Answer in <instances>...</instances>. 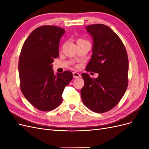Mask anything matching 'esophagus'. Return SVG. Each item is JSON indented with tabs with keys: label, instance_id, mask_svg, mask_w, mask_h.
I'll return each mask as SVG.
<instances>
[{
	"label": "esophagus",
	"instance_id": "obj_1",
	"mask_svg": "<svg viewBox=\"0 0 149 149\" xmlns=\"http://www.w3.org/2000/svg\"><path fill=\"white\" fill-rule=\"evenodd\" d=\"M73 77L74 78H79L81 77V74H79L78 73H77V72H73Z\"/></svg>",
	"mask_w": 149,
	"mask_h": 149
}]
</instances>
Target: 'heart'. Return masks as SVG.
Segmentation results:
<instances>
[{
  "instance_id": "obj_1",
  "label": "heart",
  "mask_w": 149,
  "mask_h": 149,
  "mask_svg": "<svg viewBox=\"0 0 149 149\" xmlns=\"http://www.w3.org/2000/svg\"><path fill=\"white\" fill-rule=\"evenodd\" d=\"M84 42L83 40H82V39H78V40H77V43H80V42Z\"/></svg>"
}]
</instances>
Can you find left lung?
<instances>
[{
	"label": "left lung",
	"mask_w": 149,
	"mask_h": 149,
	"mask_svg": "<svg viewBox=\"0 0 149 149\" xmlns=\"http://www.w3.org/2000/svg\"><path fill=\"white\" fill-rule=\"evenodd\" d=\"M93 38L91 60L87 71L98 73L96 78L81 74L84 85L81 89L84 104L97 113L118 104L127 88L129 61L123 42L114 31L103 24L86 26Z\"/></svg>",
	"instance_id": "1"
}]
</instances>
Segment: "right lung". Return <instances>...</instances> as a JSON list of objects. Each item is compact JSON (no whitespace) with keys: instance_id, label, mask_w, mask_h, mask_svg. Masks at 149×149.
Returning a JSON list of instances; mask_svg holds the SVG:
<instances>
[{"instance_id":"right-lung-1","label":"right lung","mask_w":149,"mask_h":149,"mask_svg":"<svg viewBox=\"0 0 149 149\" xmlns=\"http://www.w3.org/2000/svg\"><path fill=\"white\" fill-rule=\"evenodd\" d=\"M65 33L58 26H40L30 34L22 48L19 61L21 91L40 111H49L60 106L64 89L73 77L69 71L55 74L52 68Z\"/></svg>"}]
</instances>
